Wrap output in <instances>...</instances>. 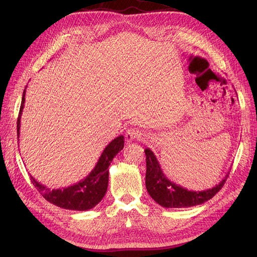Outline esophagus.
Wrapping results in <instances>:
<instances>
[{
  "label": "esophagus",
  "mask_w": 257,
  "mask_h": 257,
  "mask_svg": "<svg viewBox=\"0 0 257 257\" xmlns=\"http://www.w3.org/2000/svg\"><path fill=\"white\" fill-rule=\"evenodd\" d=\"M141 138H142V133L140 130L136 128H129L125 134V142L126 144H131L132 142L141 140Z\"/></svg>",
  "instance_id": "esophagus-1"
}]
</instances>
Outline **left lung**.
I'll list each match as a JSON object with an SVG mask.
<instances>
[{
  "instance_id": "left-lung-1",
  "label": "left lung",
  "mask_w": 257,
  "mask_h": 257,
  "mask_svg": "<svg viewBox=\"0 0 257 257\" xmlns=\"http://www.w3.org/2000/svg\"><path fill=\"white\" fill-rule=\"evenodd\" d=\"M145 154L147 191L157 204L165 208H184L204 203L221 190L229 175L228 171L225 177L211 188L198 192L190 191L168 179L155 154L149 148L145 150Z\"/></svg>"
}]
</instances>
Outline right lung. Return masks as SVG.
Here are the masks:
<instances>
[{
    "mask_svg": "<svg viewBox=\"0 0 257 257\" xmlns=\"http://www.w3.org/2000/svg\"><path fill=\"white\" fill-rule=\"evenodd\" d=\"M25 94L26 88L23 92L21 109L18 118V139H20L21 118L25 106ZM123 136L112 140L105 147V149L99 157L96 166H94V168L90 171L87 176L71 186L57 188V190L53 188V190H51L47 185L42 184L35 178H33L31 174L30 179L38 190V192L42 194V196L54 205L64 209L78 211H85L91 209L105 196L108 187V176H109L108 167L110 166L112 159L116 156V154L120 150H123Z\"/></svg>",
    "mask_w": 257,
    "mask_h": 257,
    "instance_id": "add662e5",
    "label": "right lung"
}]
</instances>
